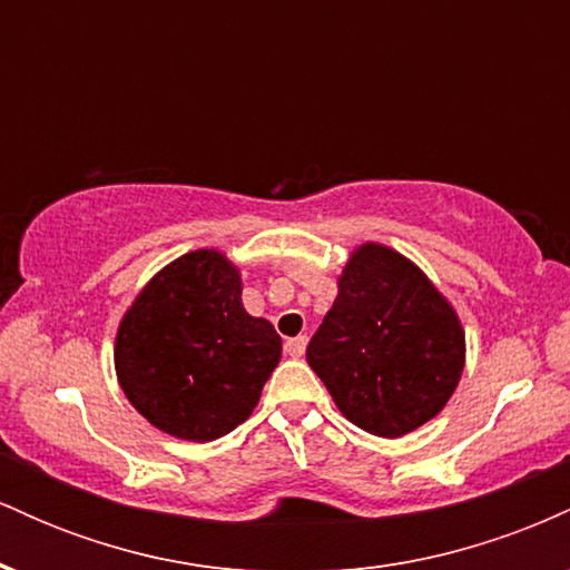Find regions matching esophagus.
Returning a JSON list of instances; mask_svg holds the SVG:
<instances>
[{
	"instance_id": "obj_1",
	"label": "esophagus",
	"mask_w": 570,
	"mask_h": 570,
	"mask_svg": "<svg viewBox=\"0 0 570 570\" xmlns=\"http://www.w3.org/2000/svg\"><path fill=\"white\" fill-rule=\"evenodd\" d=\"M305 345H307V337L305 335L289 337L284 343V353H286V356H292V358H299L305 353Z\"/></svg>"
}]
</instances>
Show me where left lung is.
I'll use <instances>...</instances> for the list:
<instances>
[{
	"instance_id": "obj_1",
	"label": "left lung",
	"mask_w": 570,
	"mask_h": 570,
	"mask_svg": "<svg viewBox=\"0 0 570 570\" xmlns=\"http://www.w3.org/2000/svg\"><path fill=\"white\" fill-rule=\"evenodd\" d=\"M335 404L358 429L402 436L453 396L463 330L448 299L391 248H358L305 351Z\"/></svg>"
}]
</instances>
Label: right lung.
Instances as JSON below:
<instances>
[{
    "label": "right lung",
    "mask_w": 570,
    "mask_h": 570,
    "mask_svg": "<svg viewBox=\"0 0 570 570\" xmlns=\"http://www.w3.org/2000/svg\"><path fill=\"white\" fill-rule=\"evenodd\" d=\"M278 358L276 330L244 311L238 271L214 248L163 267L130 305L115 345L130 404L153 426L193 442L244 423Z\"/></svg>",
    "instance_id": "add662e5"
}]
</instances>
